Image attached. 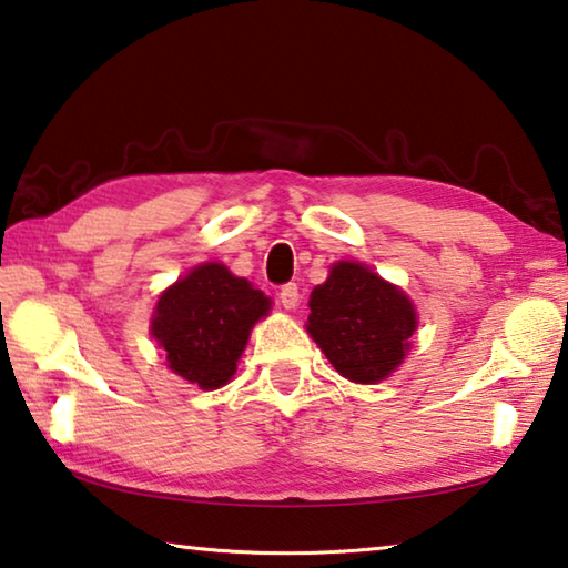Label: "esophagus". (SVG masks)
Returning a JSON list of instances; mask_svg holds the SVG:
<instances>
[{"instance_id": "1", "label": "esophagus", "mask_w": 568, "mask_h": 568, "mask_svg": "<svg viewBox=\"0 0 568 568\" xmlns=\"http://www.w3.org/2000/svg\"><path fill=\"white\" fill-rule=\"evenodd\" d=\"M277 297H281L283 307H287V311H293V307L297 305V301H301V293H297V285L295 283H285L281 287V293H277Z\"/></svg>"}]
</instances>
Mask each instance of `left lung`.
I'll return each mask as SVG.
<instances>
[{"mask_svg":"<svg viewBox=\"0 0 568 568\" xmlns=\"http://www.w3.org/2000/svg\"><path fill=\"white\" fill-rule=\"evenodd\" d=\"M413 331L408 297L361 263L333 265L328 281L311 293L307 333L348 381L386 378L400 365Z\"/></svg>","mask_w":568,"mask_h":568,"instance_id":"obj_1","label":"left lung"}]
</instances>
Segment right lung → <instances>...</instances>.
I'll return each mask as SVG.
<instances>
[{"instance_id":"obj_1","label":"right lung","mask_w":568,"mask_h":568,"mask_svg":"<svg viewBox=\"0 0 568 568\" xmlns=\"http://www.w3.org/2000/svg\"><path fill=\"white\" fill-rule=\"evenodd\" d=\"M267 311L271 301L245 277L205 263L160 295L152 335L180 378L213 390L233 378L250 328Z\"/></svg>"}]
</instances>
